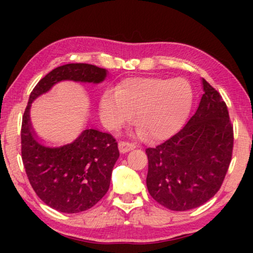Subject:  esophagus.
I'll return each mask as SVG.
<instances>
[{"label":"esophagus","mask_w":253,"mask_h":253,"mask_svg":"<svg viewBox=\"0 0 253 253\" xmlns=\"http://www.w3.org/2000/svg\"><path fill=\"white\" fill-rule=\"evenodd\" d=\"M118 147H119V151H121V153H127V152L131 151V149H134L136 147V145L134 143L121 140V142L118 143Z\"/></svg>","instance_id":"obj_1"}]
</instances>
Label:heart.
Masks as SVG:
<instances>
[{
  "mask_svg": "<svg viewBox=\"0 0 253 253\" xmlns=\"http://www.w3.org/2000/svg\"><path fill=\"white\" fill-rule=\"evenodd\" d=\"M190 81L168 77H128L101 96V121L109 129L129 123L135 113L139 135L161 142L181 129L193 106Z\"/></svg>",
  "mask_w": 253,
  "mask_h": 253,
  "instance_id": "1",
  "label": "heart"
}]
</instances>
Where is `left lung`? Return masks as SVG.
I'll use <instances>...</instances> for the list:
<instances>
[{"label": "left lung", "instance_id": "1", "mask_svg": "<svg viewBox=\"0 0 253 253\" xmlns=\"http://www.w3.org/2000/svg\"><path fill=\"white\" fill-rule=\"evenodd\" d=\"M195 114L181 130L146 148V184L152 198L172 211L195 209L213 198L223 183L233 149L228 107L207 80Z\"/></svg>", "mask_w": 253, "mask_h": 253}]
</instances>
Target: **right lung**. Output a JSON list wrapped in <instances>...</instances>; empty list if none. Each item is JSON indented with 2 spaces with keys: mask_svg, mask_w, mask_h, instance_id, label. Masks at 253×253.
Here are the masks:
<instances>
[{
  "mask_svg": "<svg viewBox=\"0 0 253 253\" xmlns=\"http://www.w3.org/2000/svg\"><path fill=\"white\" fill-rule=\"evenodd\" d=\"M106 76V69L88 63L60 66L37 84L24 110L21 154L25 173L37 195L59 212H83L104 198L119 157L117 142L108 132L88 128L69 144L46 145L34 135L30 107L37 97L59 81L99 84Z\"/></svg>",
  "mask_w": 253,
  "mask_h": 253,
  "instance_id": "right-lung-1",
  "label": "right lung"
}]
</instances>
